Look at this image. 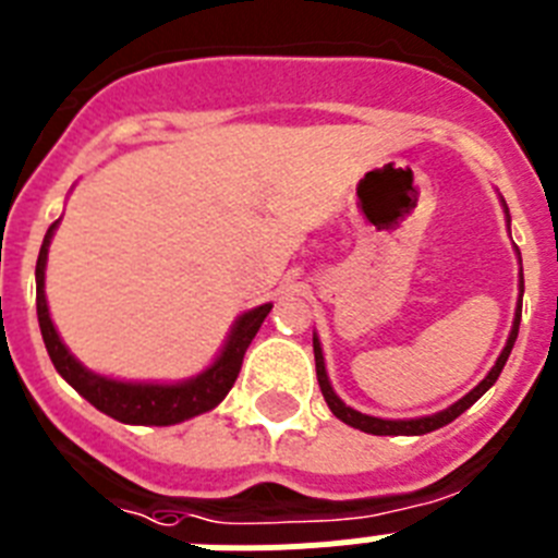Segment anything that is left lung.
<instances>
[{"label": "left lung", "instance_id": "1", "mask_svg": "<svg viewBox=\"0 0 558 558\" xmlns=\"http://www.w3.org/2000/svg\"><path fill=\"white\" fill-rule=\"evenodd\" d=\"M502 206H506V201H502ZM506 215H509V209H506ZM520 315H522V276H520V304H517V313H514V327H511V335L509 340H506V347H502L500 357H497V363L492 366V372L486 374V377L477 383L475 388H472L470 393L463 399H458L456 405H450L447 411L441 413H433V416H422V418H377V416H366V413L354 411V408H349L343 399L338 397V393L332 391V386H329V377H327V366H324V354H322V343H318V338L313 335V352H315V374H318V386H322V393L324 399H327L329 411L335 413V416L340 418V422H347L349 427H357V430L363 433H374V436H422V433H430V430H438V427L450 425L452 418L461 416L463 411L470 405H475L477 399L483 397V393L489 391L492 386L497 383V377H500L502 366H506V360H509L511 349H514V340H517V332H520Z\"/></svg>", "mask_w": 558, "mask_h": 558}]
</instances>
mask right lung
I'll return each instance as SVG.
<instances>
[{
	"label": "right lung",
	"instance_id": "add662e5",
	"mask_svg": "<svg viewBox=\"0 0 558 558\" xmlns=\"http://www.w3.org/2000/svg\"><path fill=\"white\" fill-rule=\"evenodd\" d=\"M56 229L58 220L47 229L41 251H38L36 310L49 360H52L56 372L66 379L69 386L75 388L83 399H88L97 411L117 418V422H125V425H179L184 418L198 416V413L220 405L226 393L231 391V386H234L236 374H240L245 349L254 340V335L259 332L265 315L270 313L274 304H263V307H254L240 315L215 363L201 374H195V377L184 379V383H122V379L102 377V374L88 372L81 360H75V354L63 347L61 335H58L56 324L49 318L47 295H44V270H47L49 240H52Z\"/></svg>",
	"mask_w": 558,
	"mask_h": 558
}]
</instances>
